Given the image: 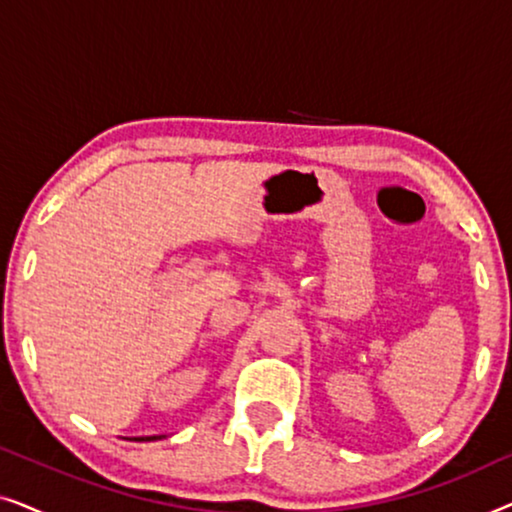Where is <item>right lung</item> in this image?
Listing matches in <instances>:
<instances>
[{"label":"right lung","mask_w":512,"mask_h":512,"mask_svg":"<svg viewBox=\"0 0 512 512\" xmlns=\"http://www.w3.org/2000/svg\"><path fill=\"white\" fill-rule=\"evenodd\" d=\"M163 436H144V438H135V440H160Z\"/></svg>","instance_id":"1"}]
</instances>
